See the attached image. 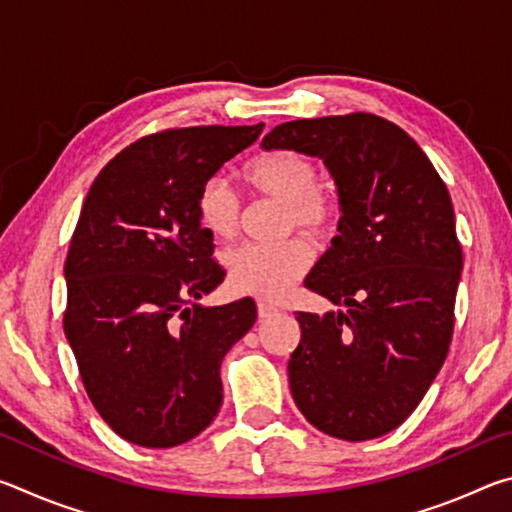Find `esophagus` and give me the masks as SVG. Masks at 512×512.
Segmentation results:
<instances>
[{"label": "esophagus", "instance_id": "34e87169", "mask_svg": "<svg viewBox=\"0 0 512 512\" xmlns=\"http://www.w3.org/2000/svg\"><path fill=\"white\" fill-rule=\"evenodd\" d=\"M257 314H259V320H266L277 314V307L268 305V302H257Z\"/></svg>", "mask_w": 512, "mask_h": 512}]
</instances>
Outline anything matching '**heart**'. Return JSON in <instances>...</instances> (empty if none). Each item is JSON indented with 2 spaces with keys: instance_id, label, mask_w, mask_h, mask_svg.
I'll return each instance as SVG.
<instances>
[{
  "instance_id": "obj_1",
  "label": "heart",
  "mask_w": 512,
  "mask_h": 512,
  "mask_svg": "<svg viewBox=\"0 0 512 512\" xmlns=\"http://www.w3.org/2000/svg\"><path fill=\"white\" fill-rule=\"evenodd\" d=\"M244 178L253 192L287 207V230H305L325 237L336 223V205L318 185L316 164L291 149L268 151L250 160ZM198 219L216 239L235 237L241 223V201L223 178L203 183L196 201ZM311 250L305 239L293 237L275 246L244 244L225 255V271L232 289L250 296L277 300L307 273Z\"/></svg>"
}]
</instances>
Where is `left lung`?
Returning a JSON list of instances; mask_svg holds the SVG:
<instances>
[{"mask_svg": "<svg viewBox=\"0 0 512 512\" xmlns=\"http://www.w3.org/2000/svg\"><path fill=\"white\" fill-rule=\"evenodd\" d=\"M262 149L323 160L339 194V235L305 287L341 309L296 314L293 400L327 436H384L415 411L452 343L463 271L452 198L413 137L368 112L287 121Z\"/></svg>", "mask_w": 512, "mask_h": 512, "instance_id": "8db88e82", "label": "left lung"}]
</instances>
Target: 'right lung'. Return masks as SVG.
I'll return each instance as SVG.
<instances>
[{
  "label": "right lung",
  "instance_id": "add662e5",
  "mask_svg": "<svg viewBox=\"0 0 512 512\" xmlns=\"http://www.w3.org/2000/svg\"><path fill=\"white\" fill-rule=\"evenodd\" d=\"M264 124L194 126L126 146L94 180L65 262V336L94 409L128 443L183 445L216 418L221 361L253 298L205 307L223 282L196 201Z\"/></svg>",
  "mask_w": 512,
  "mask_h": 512
}]
</instances>
